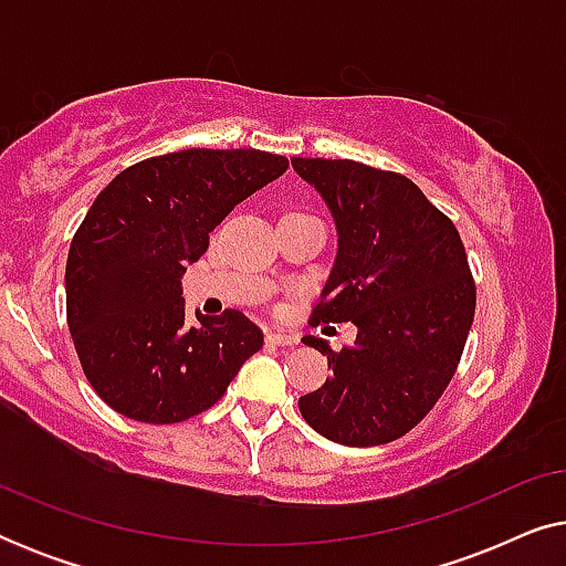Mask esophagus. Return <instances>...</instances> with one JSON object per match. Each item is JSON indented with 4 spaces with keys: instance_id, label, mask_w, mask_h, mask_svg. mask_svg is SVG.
Listing matches in <instances>:
<instances>
[{
    "instance_id": "1",
    "label": "esophagus",
    "mask_w": 566,
    "mask_h": 566,
    "mask_svg": "<svg viewBox=\"0 0 566 566\" xmlns=\"http://www.w3.org/2000/svg\"><path fill=\"white\" fill-rule=\"evenodd\" d=\"M265 339H268L270 345H298V337L296 335H291V332H281V329L268 332Z\"/></svg>"
}]
</instances>
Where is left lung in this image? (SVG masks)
Returning a JSON list of instances; mask_svg holds the SVG:
<instances>
[{"instance_id":"8db88e82","label":"left lung","mask_w":566,"mask_h":566,"mask_svg":"<svg viewBox=\"0 0 566 566\" xmlns=\"http://www.w3.org/2000/svg\"><path fill=\"white\" fill-rule=\"evenodd\" d=\"M296 172L335 216L339 250L314 322H353L355 345L327 355L332 378L298 399L335 443L368 448L407 436L459 368L476 285L453 221L399 172L353 159H301Z\"/></svg>"}]
</instances>
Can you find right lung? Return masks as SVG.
<instances>
[{
    "label": "right lung",
    "instance_id": "obj_1",
    "mask_svg": "<svg viewBox=\"0 0 566 566\" xmlns=\"http://www.w3.org/2000/svg\"><path fill=\"white\" fill-rule=\"evenodd\" d=\"M289 169L260 149L136 161L95 198L69 247L66 322L82 370L130 420L172 424L223 397L262 332L237 308L190 327L180 277L231 208Z\"/></svg>",
    "mask_w": 566,
    "mask_h": 566
}]
</instances>
